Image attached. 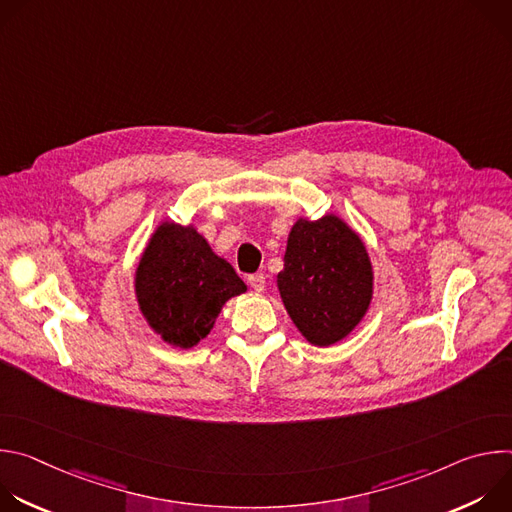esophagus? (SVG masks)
Instances as JSON below:
<instances>
[{"instance_id":"1","label":"esophagus","mask_w":512,"mask_h":512,"mask_svg":"<svg viewBox=\"0 0 512 512\" xmlns=\"http://www.w3.org/2000/svg\"><path fill=\"white\" fill-rule=\"evenodd\" d=\"M247 283L251 285V289L255 291V294H263L265 291V275L263 273H253L247 277Z\"/></svg>"}]
</instances>
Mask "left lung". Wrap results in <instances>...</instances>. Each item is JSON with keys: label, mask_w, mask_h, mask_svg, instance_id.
<instances>
[{"label": "left lung", "mask_w": 512, "mask_h": 512, "mask_svg": "<svg viewBox=\"0 0 512 512\" xmlns=\"http://www.w3.org/2000/svg\"><path fill=\"white\" fill-rule=\"evenodd\" d=\"M283 306L302 336L316 346L346 338L373 300V265L360 237L338 218L291 227L277 273Z\"/></svg>", "instance_id": "obj_1"}]
</instances>
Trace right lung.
I'll return each instance as SVG.
<instances>
[{"label": "right lung", "instance_id": "add662e5", "mask_svg": "<svg viewBox=\"0 0 512 512\" xmlns=\"http://www.w3.org/2000/svg\"><path fill=\"white\" fill-rule=\"evenodd\" d=\"M245 291L231 263L214 255L192 225L162 223L135 269L143 318L176 348H192L206 338L223 306Z\"/></svg>", "mask_w": 512, "mask_h": 512}]
</instances>
